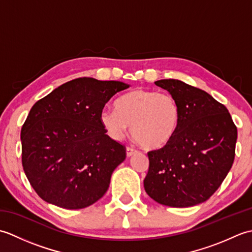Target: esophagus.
Wrapping results in <instances>:
<instances>
[{
	"instance_id": "1",
	"label": "esophagus",
	"mask_w": 252,
	"mask_h": 252,
	"mask_svg": "<svg viewBox=\"0 0 252 252\" xmlns=\"http://www.w3.org/2000/svg\"><path fill=\"white\" fill-rule=\"evenodd\" d=\"M136 152H137V151H136L135 148L130 147V146L126 147V155H127V156H129V157L132 156V155H134Z\"/></svg>"
}]
</instances>
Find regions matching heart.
<instances>
[{"label":"heart","mask_w":252,"mask_h":252,"mask_svg":"<svg viewBox=\"0 0 252 252\" xmlns=\"http://www.w3.org/2000/svg\"><path fill=\"white\" fill-rule=\"evenodd\" d=\"M115 108H105L99 114L101 126L114 140L125 136L131 126L132 136L141 146L160 148L179 129L181 107L169 93L136 89L120 96Z\"/></svg>","instance_id":"heart-1"}]
</instances>
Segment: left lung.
<instances>
[{
    "mask_svg": "<svg viewBox=\"0 0 252 252\" xmlns=\"http://www.w3.org/2000/svg\"><path fill=\"white\" fill-rule=\"evenodd\" d=\"M155 84L179 101L181 121L172 140L147 153L144 189L164 206L198 205L215 194L231 170L237 127L226 107L205 91L174 79Z\"/></svg>",
    "mask_w": 252,
    "mask_h": 252,
    "instance_id": "8db88e82",
    "label": "left lung"
}]
</instances>
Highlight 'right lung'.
<instances>
[{"instance_id":"right-lung-1","label":"right lung","mask_w":252,"mask_h":252,"mask_svg":"<svg viewBox=\"0 0 252 252\" xmlns=\"http://www.w3.org/2000/svg\"><path fill=\"white\" fill-rule=\"evenodd\" d=\"M120 81L78 78L32 106L21 127V161L42 199L65 209L87 208L105 195L126 147L112 140L99 114Z\"/></svg>"}]
</instances>
